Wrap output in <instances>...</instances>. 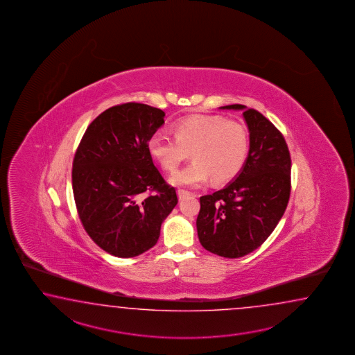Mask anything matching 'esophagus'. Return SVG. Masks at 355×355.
I'll return each mask as SVG.
<instances>
[{
	"instance_id": "esophagus-1",
	"label": "esophagus",
	"mask_w": 355,
	"mask_h": 355,
	"mask_svg": "<svg viewBox=\"0 0 355 355\" xmlns=\"http://www.w3.org/2000/svg\"><path fill=\"white\" fill-rule=\"evenodd\" d=\"M190 194H191V193H189L187 190H182V189H179V190H178V196H179V199H180V200H182L184 198H187V196H190Z\"/></svg>"
}]
</instances>
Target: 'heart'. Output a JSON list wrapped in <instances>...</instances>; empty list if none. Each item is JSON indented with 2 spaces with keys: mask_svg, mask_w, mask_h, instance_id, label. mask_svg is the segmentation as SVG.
I'll return each instance as SVG.
<instances>
[{
  "mask_svg": "<svg viewBox=\"0 0 355 355\" xmlns=\"http://www.w3.org/2000/svg\"><path fill=\"white\" fill-rule=\"evenodd\" d=\"M175 138L156 133L147 142L152 159L174 171L189 152L194 161L170 176L175 187H199L211 176L214 182L234 179L249 151L248 130L241 123L220 115H194L176 121Z\"/></svg>",
  "mask_w": 355,
  "mask_h": 355,
  "instance_id": "obj_1",
  "label": "heart"
}]
</instances>
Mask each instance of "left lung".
<instances>
[{"label":"left lung","mask_w":355,"mask_h":355,"mask_svg":"<svg viewBox=\"0 0 355 355\" xmlns=\"http://www.w3.org/2000/svg\"><path fill=\"white\" fill-rule=\"evenodd\" d=\"M249 153L234 181L211 196H200L196 231L204 249L219 257H245L270 236L287 208L291 194V156L278 129L264 115L245 105Z\"/></svg>","instance_id":"obj_1"}]
</instances>
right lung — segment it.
<instances>
[{
    "label": "right lung",
    "mask_w": 355,
    "mask_h": 355,
    "mask_svg": "<svg viewBox=\"0 0 355 355\" xmlns=\"http://www.w3.org/2000/svg\"><path fill=\"white\" fill-rule=\"evenodd\" d=\"M153 106L109 107L91 123L76 151L72 188L86 232L98 248L135 257L159 240L161 225L178 204L153 165L147 142L165 124ZM147 191L155 194L146 197Z\"/></svg>",
    "instance_id": "right-lung-1"
}]
</instances>
